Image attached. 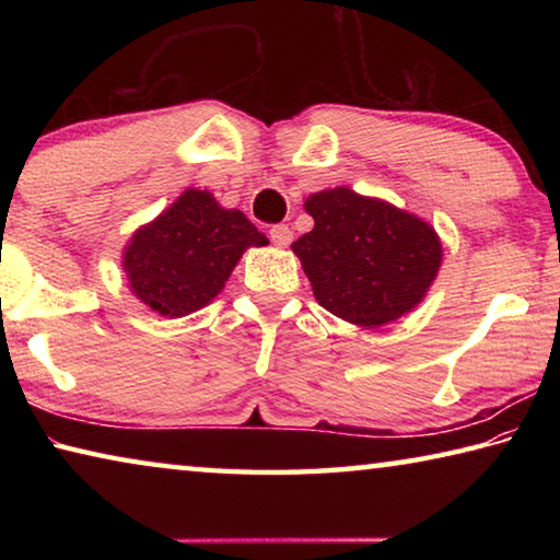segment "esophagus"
Segmentation results:
<instances>
[{"mask_svg": "<svg viewBox=\"0 0 560 560\" xmlns=\"http://www.w3.org/2000/svg\"><path fill=\"white\" fill-rule=\"evenodd\" d=\"M269 236L277 246H289L293 240V232L289 230V224H273L269 230Z\"/></svg>", "mask_w": 560, "mask_h": 560, "instance_id": "obj_1", "label": "esophagus"}]
</instances>
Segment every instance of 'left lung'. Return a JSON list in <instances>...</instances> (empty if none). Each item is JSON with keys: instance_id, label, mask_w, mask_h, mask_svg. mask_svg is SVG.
I'll return each mask as SVG.
<instances>
[{"instance_id": "left-lung-1", "label": "left lung", "mask_w": 560, "mask_h": 560, "mask_svg": "<svg viewBox=\"0 0 560 560\" xmlns=\"http://www.w3.org/2000/svg\"><path fill=\"white\" fill-rule=\"evenodd\" d=\"M303 210L314 230L291 244L316 301L348 324H393L420 303L442 267L430 222L350 187L320 189Z\"/></svg>"}]
</instances>
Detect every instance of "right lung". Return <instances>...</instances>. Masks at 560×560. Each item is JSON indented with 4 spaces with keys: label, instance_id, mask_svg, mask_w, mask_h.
<instances>
[{
    "label": "right lung",
    "instance_id": "obj_1",
    "mask_svg": "<svg viewBox=\"0 0 560 560\" xmlns=\"http://www.w3.org/2000/svg\"><path fill=\"white\" fill-rule=\"evenodd\" d=\"M269 244L240 210L207 189L187 187L153 222L138 226L122 249L128 289L165 318L205 308L224 289L249 246Z\"/></svg>",
    "mask_w": 560,
    "mask_h": 560
}]
</instances>
